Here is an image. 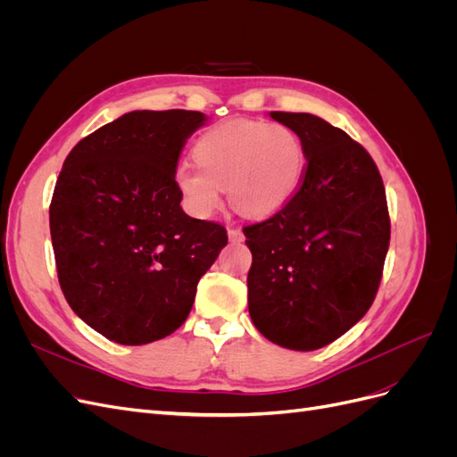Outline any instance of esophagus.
I'll list each match as a JSON object with an SVG mask.
<instances>
[{"instance_id": "esophagus-1", "label": "esophagus", "mask_w": 457, "mask_h": 457, "mask_svg": "<svg viewBox=\"0 0 457 457\" xmlns=\"http://www.w3.org/2000/svg\"><path fill=\"white\" fill-rule=\"evenodd\" d=\"M228 240L232 244H240L244 240V232L240 228H228Z\"/></svg>"}]
</instances>
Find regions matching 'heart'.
<instances>
[{"label": "heart", "instance_id": "obj_1", "mask_svg": "<svg viewBox=\"0 0 457 457\" xmlns=\"http://www.w3.org/2000/svg\"><path fill=\"white\" fill-rule=\"evenodd\" d=\"M195 158L198 165L179 163L173 179L198 217L219 210L223 188L245 215H272L294 198L305 173V150L295 131L255 120L217 123L196 141Z\"/></svg>", "mask_w": 457, "mask_h": 457}]
</instances>
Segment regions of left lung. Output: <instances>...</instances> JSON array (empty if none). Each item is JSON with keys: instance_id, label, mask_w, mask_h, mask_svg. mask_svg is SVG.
Returning <instances> with one entry per match:
<instances>
[{"instance_id": "8db88e82", "label": "left lung", "mask_w": 457, "mask_h": 457, "mask_svg": "<svg viewBox=\"0 0 457 457\" xmlns=\"http://www.w3.org/2000/svg\"><path fill=\"white\" fill-rule=\"evenodd\" d=\"M305 150L303 181L280 212L244 227L247 307L269 341L314 351L371 307L389 250L383 179L362 145L307 112H270Z\"/></svg>"}]
</instances>
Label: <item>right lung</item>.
Wrapping results in <instances>:
<instances>
[{
	"label": "right lung",
	"instance_id": "right-lung-1",
	"mask_svg": "<svg viewBox=\"0 0 457 457\" xmlns=\"http://www.w3.org/2000/svg\"><path fill=\"white\" fill-rule=\"evenodd\" d=\"M204 121L195 110H133L84 137L62 163L49 205L59 284L110 341L173 334L228 242L223 225L183 212L173 179Z\"/></svg>",
	"mask_w": 457,
	"mask_h": 457
}]
</instances>
